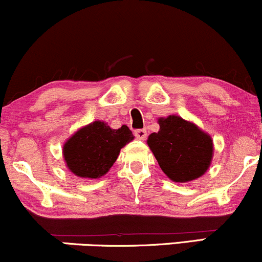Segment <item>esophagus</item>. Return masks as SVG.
<instances>
[{"instance_id":"obj_1","label":"esophagus","mask_w":262,"mask_h":262,"mask_svg":"<svg viewBox=\"0 0 262 262\" xmlns=\"http://www.w3.org/2000/svg\"><path fill=\"white\" fill-rule=\"evenodd\" d=\"M135 137H137V139H139V140H145L146 139V130L145 129H137V130H135Z\"/></svg>"}]
</instances>
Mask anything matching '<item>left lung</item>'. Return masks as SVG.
<instances>
[{"label":"left lung","instance_id":"obj_1","mask_svg":"<svg viewBox=\"0 0 262 262\" xmlns=\"http://www.w3.org/2000/svg\"><path fill=\"white\" fill-rule=\"evenodd\" d=\"M158 123L160 129L146 143L165 175L179 183L203 176L214 152L212 137L180 116L160 117Z\"/></svg>","mask_w":262,"mask_h":262}]
</instances>
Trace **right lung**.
I'll return each instance as SVG.
<instances>
[{"label":"right lung","mask_w":262,"mask_h":262,"mask_svg":"<svg viewBox=\"0 0 262 262\" xmlns=\"http://www.w3.org/2000/svg\"><path fill=\"white\" fill-rule=\"evenodd\" d=\"M133 139L134 135L127 125L112 129L107 123L95 121L83 125L65 141V165L81 179H100L113 166L123 146Z\"/></svg>","instance_id":"obj_1"}]
</instances>
